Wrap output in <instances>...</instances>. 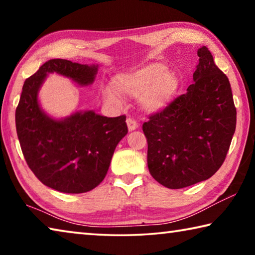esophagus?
<instances>
[{
	"label": "esophagus",
	"mask_w": 255,
	"mask_h": 255,
	"mask_svg": "<svg viewBox=\"0 0 255 255\" xmlns=\"http://www.w3.org/2000/svg\"><path fill=\"white\" fill-rule=\"evenodd\" d=\"M126 123H127V126H128L129 131L136 130V129L138 128V124L136 123V120H133L132 118H128Z\"/></svg>",
	"instance_id": "34e87169"
}]
</instances>
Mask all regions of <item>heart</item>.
<instances>
[{
	"instance_id": "b5f03b06",
	"label": "heart",
	"mask_w": 255,
	"mask_h": 255,
	"mask_svg": "<svg viewBox=\"0 0 255 255\" xmlns=\"http://www.w3.org/2000/svg\"><path fill=\"white\" fill-rule=\"evenodd\" d=\"M179 89V79L162 64H150L129 74L115 77L112 86L103 90L105 100L122 106L119 93L131 98L140 97V106L147 112H157L170 105Z\"/></svg>"
}]
</instances>
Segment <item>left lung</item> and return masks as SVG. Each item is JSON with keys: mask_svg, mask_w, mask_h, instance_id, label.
<instances>
[{"mask_svg": "<svg viewBox=\"0 0 255 255\" xmlns=\"http://www.w3.org/2000/svg\"><path fill=\"white\" fill-rule=\"evenodd\" d=\"M198 56L195 83L143 125L149 173L169 189L213 176L225 161L236 128L230 81L206 46Z\"/></svg>", "mask_w": 255, "mask_h": 255, "instance_id": "8db88e82", "label": "left lung"}]
</instances>
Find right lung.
<instances>
[{"mask_svg": "<svg viewBox=\"0 0 255 255\" xmlns=\"http://www.w3.org/2000/svg\"><path fill=\"white\" fill-rule=\"evenodd\" d=\"M98 67L50 59L24 81L16 107V133L25 162L39 181L59 192H88L102 182L128 132L126 116L108 118L89 110L56 119L41 109L38 92L50 73L81 86L92 84Z\"/></svg>", "mask_w": 255, "mask_h": 255, "instance_id": "1", "label": "right lung"}]
</instances>
